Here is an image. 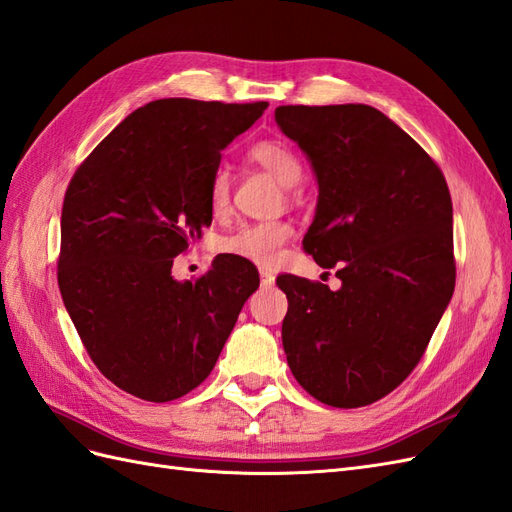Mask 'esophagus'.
Returning a JSON list of instances; mask_svg holds the SVG:
<instances>
[{
  "label": "esophagus",
  "instance_id": "esophagus-1",
  "mask_svg": "<svg viewBox=\"0 0 512 512\" xmlns=\"http://www.w3.org/2000/svg\"><path fill=\"white\" fill-rule=\"evenodd\" d=\"M259 279H261V287L274 285V274L270 270H259Z\"/></svg>",
  "mask_w": 512,
  "mask_h": 512
}]
</instances>
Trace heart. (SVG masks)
I'll return each mask as SVG.
<instances>
[{
    "label": "heart",
    "mask_w": 512,
    "mask_h": 512,
    "mask_svg": "<svg viewBox=\"0 0 512 512\" xmlns=\"http://www.w3.org/2000/svg\"><path fill=\"white\" fill-rule=\"evenodd\" d=\"M248 157L277 179L281 186L292 188L303 179V162L290 144L283 140H261L248 151ZM231 199V177L225 168H218L209 179L207 205L212 214H222ZM292 235L290 225L279 220L251 222L235 229L227 238L220 240V251L251 261L255 266H272L279 259L281 246Z\"/></svg>",
    "instance_id": "b5f03b06"
}]
</instances>
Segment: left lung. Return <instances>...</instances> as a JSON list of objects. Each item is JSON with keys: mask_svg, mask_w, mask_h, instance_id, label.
Here are the masks:
<instances>
[{"mask_svg": "<svg viewBox=\"0 0 512 512\" xmlns=\"http://www.w3.org/2000/svg\"><path fill=\"white\" fill-rule=\"evenodd\" d=\"M318 179L303 246L342 287L283 274V350L313 398L357 409L413 372L448 307L454 281L452 199L435 160L363 103L279 106Z\"/></svg>", "mask_w": 512, "mask_h": 512, "instance_id": "left-lung-1", "label": "left lung"}]
</instances>
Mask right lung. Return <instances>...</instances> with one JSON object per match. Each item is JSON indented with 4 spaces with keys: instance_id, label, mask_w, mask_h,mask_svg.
<instances>
[{
    "instance_id": "right-lung-1",
    "label": "right lung",
    "mask_w": 512,
    "mask_h": 512,
    "mask_svg": "<svg viewBox=\"0 0 512 512\" xmlns=\"http://www.w3.org/2000/svg\"><path fill=\"white\" fill-rule=\"evenodd\" d=\"M266 108L157 99L75 170L60 218V294L99 372L131 396L168 402L199 387L259 287L251 261L229 255L196 281H175L170 268L212 222L220 151Z\"/></svg>"
}]
</instances>
